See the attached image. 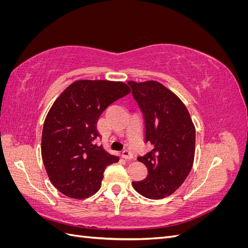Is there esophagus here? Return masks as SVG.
I'll list each match as a JSON object with an SVG mask.
<instances>
[{
	"mask_svg": "<svg viewBox=\"0 0 248 248\" xmlns=\"http://www.w3.org/2000/svg\"><path fill=\"white\" fill-rule=\"evenodd\" d=\"M122 157L124 159L131 160V159H133V154L129 151V150H124V151L122 152Z\"/></svg>",
	"mask_w": 248,
	"mask_h": 248,
	"instance_id": "obj_1",
	"label": "esophagus"
}]
</instances>
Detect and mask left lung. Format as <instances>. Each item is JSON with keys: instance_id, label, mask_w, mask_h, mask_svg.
<instances>
[{"instance_id": "left-lung-1", "label": "left lung", "mask_w": 248, "mask_h": 248, "mask_svg": "<svg viewBox=\"0 0 248 248\" xmlns=\"http://www.w3.org/2000/svg\"><path fill=\"white\" fill-rule=\"evenodd\" d=\"M145 120V141L151 151L138 157L148 169L147 177L132 182L142 197L157 200L174 193L192 169L196 128L179 97L156 80L128 81Z\"/></svg>"}]
</instances>
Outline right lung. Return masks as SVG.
I'll use <instances>...</instances> for the list:
<instances>
[{
	"instance_id": "right-lung-1",
	"label": "right lung",
	"mask_w": 248,
	"mask_h": 248,
	"mask_svg": "<svg viewBox=\"0 0 248 248\" xmlns=\"http://www.w3.org/2000/svg\"><path fill=\"white\" fill-rule=\"evenodd\" d=\"M130 93L122 81L79 79L61 93L43 124L41 155L56 188L71 199H86L99 190L103 171L118 162L96 144V124L109 104Z\"/></svg>"
}]
</instances>
